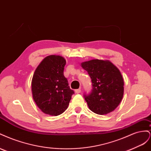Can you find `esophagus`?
<instances>
[{
  "label": "esophagus",
  "mask_w": 151,
  "mask_h": 151,
  "mask_svg": "<svg viewBox=\"0 0 151 151\" xmlns=\"http://www.w3.org/2000/svg\"><path fill=\"white\" fill-rule=\"evenodd\" d=\"M75 93L78 94V93H81V89H75Z\"/></svg>",
  "instance_id": "34e87169"
}]
</instances>
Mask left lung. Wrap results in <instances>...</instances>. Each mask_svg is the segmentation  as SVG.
<instances>
[{
    "label": "left lung",
    "mask_w": 151,
    "mask_h": 151,
    "mask_svg": "<svg viewBox=\"0 0 151 151\" xmlns=\"http://www.w3.org/2000/svg\"><path fill=\"white\" fill-rule=\"evenodd\" d=\"M88 72L93 90L84 95L90 110L98 115H106L118 107L124 93V81L120 70L109 60L93 59L82 62Z\"/></svg>",
    "instance_id": "obj_1"
}]
</instances>
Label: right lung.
Listing matches in <instances>:
<instances>
[{
	"mask_svg": "<svg viewBox=\"0 0 151 151\" xmlns=\"http://www.w3.org/2000/svg\"><path fill=\"white\" fill-rule=\"evenodd\" d=\"M66 64L62 56L45 57L36 67L31 81V92L37 106L45 114L57 116L68 108L74 91L63 76Z\"/></svg>",
	"mask_w": 151,
	"mask_h": 151,
	"instance_id": "add662e5",
	"label": "right lung"
}]
</instances>
